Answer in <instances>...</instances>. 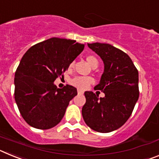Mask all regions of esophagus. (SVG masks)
<instances>
[{
    "label": "esophagus",
    "instance_id": "esophagus-1",
    "mask_svg": "<svg viewBox=\"0 0 159 159\" xmlns=\"http://www.w3.org/2000/svg\"><path fill=\"white\" fill-rule=\"evenodd\" d=\"M84 94V92L80 91V90H78V95H83Z\"/></svg>",
    "mask_w": 159,
    "mask_h": 159
}]
</instances>
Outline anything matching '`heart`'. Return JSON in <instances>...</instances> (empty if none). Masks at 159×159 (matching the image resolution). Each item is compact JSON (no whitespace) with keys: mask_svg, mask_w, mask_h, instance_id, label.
I'll return each instance as SVG.
<instances>
[{"mask_svg":"<svg viewBox=\"0 0 159 159\" xmlns=\"http://www.w3.org/2000/svg\"><path fill=\"white\" fill-rule=\"evenodd\" d=\"M86 61L92 66L98 65V60H97L96 57L95 56H92V55H89V56H87L86 57ZM74 67V62H71L68 64V70H71ZM94 83V80L92 77H84V76H76L74 77L73 79H71L70 80V84L74 86L75 88H76L77 89L80 90H84L88 88V87L91 85L92 84Z\"/></svg>","mask_w":159,"mask_h":159,"instance_id":"1","label":"heart"}]
</instances>
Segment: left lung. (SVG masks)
I'll use <instances>...</instances> for the list:
<instances>
[{"mask_svg": "<svg viewBox=\"0 0 159 159\" xmlns=\"http://www.w3.org/2000/svg\"><path fill=\"white\" fill-rule=\"evenodd\" d=\"M104 63V72L95 90L105 94L99 99L85 92L82 108L84 122L90 128L108 133L121 127L131 116L139 96V72L127 53L108 43H88Z\"/></svg>", "mask_w": 159, "mask_h": 159, "instance_id": "1", "label": "left lung"}]
</instances>
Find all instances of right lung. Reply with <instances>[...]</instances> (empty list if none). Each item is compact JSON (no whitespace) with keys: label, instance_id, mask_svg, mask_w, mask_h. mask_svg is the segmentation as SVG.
Here are the masks:
<instances>
[{"label":"right lung","instance_id":"obj_1","mask_svg":"<svg viewBox=\"0 0 159 159\" xmlns=\"http://www.w3.org/2000/svg\"><path fill=\"white\" fill-rule=\"evenodd\" d=\"M84 48V43L75 40L53 37L36 43L24 55L15 73L14 98L31 127L47 130L61 121L77 90L70 85L57 88L53 82L64 76L68 64Z\"/></svg>","mask_w":159,"mask_h":159}]
</instances>
